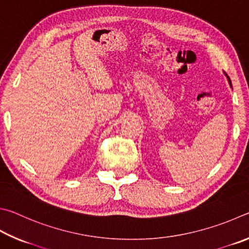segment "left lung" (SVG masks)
<instances>
[{"instance_id": "1", "label": "left lung", "mask_w": 249, "mask_h": 249, "mask_svg": "<svg viewBox=\"0 0 249 249\" xmlns=\"http://www.w3.org/2000/svg\"><path fill=\"white\" fill-rule=\"evenodd\" d=\"M225 75H226V77H228V80H229V83H230V85H231V86H232V83H231V80H230V77H229V75H228V74H226V73H225Z\"/></svg>"}]
</instances>
